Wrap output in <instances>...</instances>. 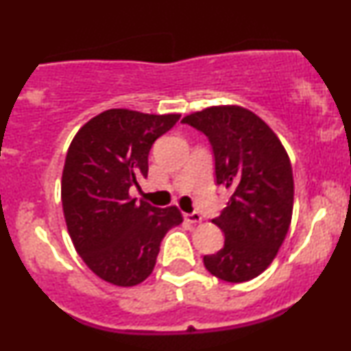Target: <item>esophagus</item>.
<instances>
[{
  "mask_svg": "<svg viewBox=\"0 0 351 351\" xmlns=\"http://www.w3.org/2000/svg\"><path fill=\"white\" fill-rule=\"evenodd\" d=\"M184 219L188 221V223H199L201 221V215L199 213H196V211H193V213H184Z\"/></svg>",
  "mask_w": 351,
  "mask_h": 351,
  "instance_id": "34e87169",
  "label": "esophagus"
}]
</instances>
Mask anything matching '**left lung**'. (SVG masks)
Returning <instances> with one entry per match:
<instances>
[{"instance_id": "obj_1", "label": "left lung", "mask_w": 351, "mask_h": 351, "mask_svg": "<svg viewBox=\"0 0 351 351\" xmlns=\"http://www.w3.org/2000/svg\"><path fill=\"white\" fill-rule=\"evenodd\" d=\"M181 122L208 136L216 184L231 191L226 208L213 219L224 232V245L203 257L204 267L221 280H251L271 265L291 226L293 176L287 152L269 125L243 107H209Z\"/></svg>"}]
</instances>
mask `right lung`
<instances>
[{
  "label": "right lung",
  "instance_id": "obj_1",
  "mask_svg": "<svg viewBox=\"0 0 351 351\" xmlns=\"http://www.w3.org/2000/svg\"><path fill=\"white\" fill-rule=\"evenodd\" d=\"M178 120V114L110 108L88 120L67 150L60 183L67 231L87 267L106 282H143L165 234L183 221L176 206L160 209L128 195L147 178L152 145Z\"/></svg>",
  "mask_w": 351,
  "mask_h": 351
}]
</instances>
